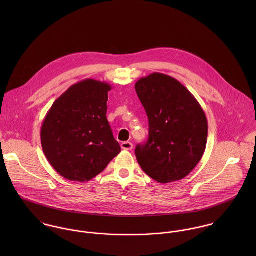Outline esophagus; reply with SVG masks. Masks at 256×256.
<instances>
[{
	"instance_id": "1",
	"label": "esophagus",
	"mask_w": 256,
	"mask_h": 256,
	"mask_svg": "<svg viewBox=\"0 0 256 256\" xmlns=\"http://www.w3.org/2000/svg\"><path fill=\"white\" fill-rule=\"evenodd\" d=\"M121 148L124 150H131L133 148V144L130 143V142H123L121 144Z\"/></svg>"
}]
</instances>
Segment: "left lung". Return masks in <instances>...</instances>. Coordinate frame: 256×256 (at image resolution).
Here are the masks:
<instances>
[{
  "label": "left lung",
  "instance_id": "obj_1",
  "mask_svg": "<svg viewBox=\"0 0 256 256\" xmlns=\"http://www.w3.org/2000/svg\"><path fill=\"white\" fill-rule=\"evenodd\" d=\"M135 88L148 119V139L136 146L139 164L160 183L186 178L201 160L208 121L194 96L174 78L152 73Z\"/></svg>",
  "mask_w": 256,
  "mask_h": 256
}]
</instances>
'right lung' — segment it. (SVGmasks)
Listing matches in <instances>:
<instances>
[{
  "label": "right lung",
  "instance_id": "1",
  "mask_svg": "<svg viewBox=\"0 0 256 256\" xmlns=\"http://www.w3.org/2000/svg\"><path fill=\"white\" fill-rule=\"evenodd\" d=\"M108 82L92 78L70 86L41 126V145L53 168L72 182H90L121 152L106 118Z\"/></svg>",
  "mask_w": 256,
  "mask_h": 256
}]
</instances>
